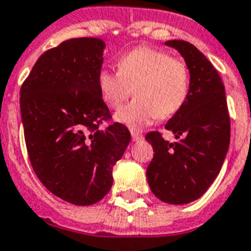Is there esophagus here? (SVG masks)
Listing matches in <instances>:
<instances>
[{"instance_id":"34e87169","label":"esophagus","mask_w":251,"mask_h":251,"mask_svg":"<svg viewBox=\"0 0 251 251\" xmlns=\"http://www.w3.org/2000/svg\"><path fill=\"white\" fill-rule=\"evenodd\" d=\"M131 135H132V140H133V141H140V140L144 137L143 133H140V132H136V131H132Z\"/></svg>"}]
</instances>
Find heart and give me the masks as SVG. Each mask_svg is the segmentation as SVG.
<instances>
[{
	"label": "heart",
	"instance_id": "heart-1",
	"mask_svg": "<svg viewBox=\"0 0 251 251\" xmlns=\"http://www.w3.org/2000/svg\"><path fill=\"white\" fill-rule=\"evenodd\" d=\"M118 72L102 69L97 77L99 95L112 110L119 108L132 94L115 119L140 129L156 118L168 119L183 107L190 93V68L182 59L151 47L127 52L116 63Z\"/></svg>",
	"mask_w": 251,
	"mask_h": 251
}]
</instances>
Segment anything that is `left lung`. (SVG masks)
I'll use <instances>...</instances> for the list:
<instances>
[{"label": "left lung", "instance_id": "obj_1", "mask_svg": "<svg viewBox=\"0 0 251 251\" xmlns=\"http://www.w3.org/2000/svg\"><path fill=\"white\" fill-rule=\"evenodd\" d=\"M190 68V93L183 107L165 128L178 141L169 143L158 131L145 140L153 147L147 169L152 192L169 204L199 199L220 173L230 140V119L220 75L207 57L184 40H169Z\"/></svg>", "mask_w": 251, "mask_h": 251}]
</instances>
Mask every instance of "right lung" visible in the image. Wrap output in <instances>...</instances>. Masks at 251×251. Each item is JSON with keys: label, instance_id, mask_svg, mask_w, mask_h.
Instances as JSON below:
<instances>
[{"label": "right lung", "instance_id": "obj_1", "mask_svg": "<svg viewBox=\"0 0 251 251\" xmlns=\"http://www.w3.org/2000/svg\"><path fill=\"white\" fill-rule=\"evenodd\" d=\"M103 40L75 38L43 53L21 87V116L31 166L47 190L75 205L103 199L112 168L131 141L126 126L110 123L97 77Z\"/></svg>", "mask_w": 251, "mask_h": 251}]
</instances>
